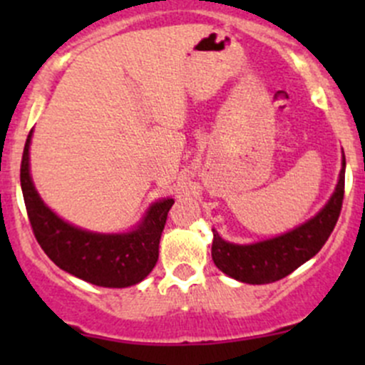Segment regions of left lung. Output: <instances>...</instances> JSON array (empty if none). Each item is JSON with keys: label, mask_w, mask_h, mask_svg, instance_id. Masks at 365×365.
Wrapping results in <instances>:
<instances>
[{"label": "left lung", "mask_w": 365, "mask_h": 365, "mask_svg": "<svg viewBox=\"0 0 365 365\" xmlns=\"http://www.w3.org/2000/svg\"><path fill=\"white\" fill-rule=\"evenodd\" d=\"M344 169L346 160L342 155L339 182L329 203L307 222L281 237L251 245H238L222 240L213 230L212 259L215 267L240 282L268 284L286 277L316 256L329 240L339 219L344 197Z\"/></svg>", "instance_id": "left-lung-1"}]
</instances>
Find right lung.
<instances>
[{
    "instance_id": "1",
    "label": "right lung",
    "mask_w": 365,
    "mask_h": 365,
    "mask_svg": "<svg viewBox=\"0 0 365 365\" xmlns=\"http://www.w3.org/2000/svg\"><path fill=\"white\" fill-rule=\"evenodd\" d=\"M21 162V189L29 224L43 252L68 274L104 288H127L141 282L159 259L160 235L175 200L153 203L138 227L128 233H93L65 222L42 201L29 175V143Z\"/></svg>"
}]
</instances>
